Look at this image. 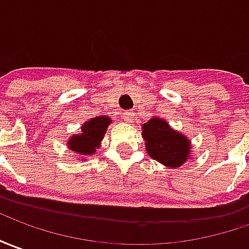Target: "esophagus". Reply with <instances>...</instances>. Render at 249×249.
Segmentation results:
<instances>
[{
    "label": "esophagus",
    "mask_w": 249,
    "mask_h": 249,
    "mask_svg": "<svg viewBox=\"0 0 249 249\" xmlns=\"http://www.w3.org/2000/svg\"><path fill=\"white\" fill-rule=\"evenodd\" d=\"M134 116L135 114L133 111H127V112L123 114V118H124V121L127 122V123H133L134 122Z\"/></svg>",
    "instance_id": "34e87169"
}]
</instances>
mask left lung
I'll return each mask as SVG.
<instances>
[{
  "label": "left lung",
  "mask_w": 249,
  "mask_h": 249,
  "mask_svg": "<svg viewBox=\"0 0 249 249\" xmlns=\"http://www.w3.org/2000/svg\"><path fill=\"white\" fill-rule=\"evenodd\" d=\"M142 138L147 154L168 168L181 167L193 156L188 137L171 127L160 116H153L142 124Z\"/></svg>",
  "instance_id": "left-lung-1"
}]
</instances>
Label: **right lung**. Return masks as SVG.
<instances>
[{"instance_id":"1","label":"right lung","mask_w":249,"mask_h":249,"mask_svg":"<svg viewBox=\"0 0 249 249\" xmlns=\"http://www.w3.org/2000/svg\"><path fill=\"white\" fill-rule=\"evenodd\" d=\"M111 123V118L104 115L90 118L89 121L82 123L81 133L71 135L66 145L75 156H80L81 160L89 156H95L97 149L102 146L103 138Z\"/></svg>"}]
</instances>
